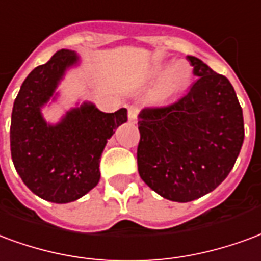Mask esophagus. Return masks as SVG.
<instances>
[{
	"label": "esophagus",
	"mask_w": 261,
	"mask_h": 261,
	"mask_svg": "<svg viewBox=\"0 0 261 261\" xmlns=\"http://www.w3.org/2000/svg\"><path fill=\"white\" fill-rule=\"evenodd\" d=\"M138 115H139L138 107H133V106H130V107L128 108V119H129V122H132V123L136 122V121H138Z\"/></svg>",
	"instance_id": "1"
}]
</instances>
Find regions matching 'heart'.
Masks as SVG:
<instances>
[{
  "instance_id": "b5f03b06",
  "label": "heart",
  "mask_w": 261,
  "mask_h": 261,
  "mask_svg": "<svg viewBox=\"0 0 261 261\" xmlns=\"http://www.w3.org/2000/svg\"><path fill=\"white\" fill-rule=\"evenodd\" d=\"M164 68H160L157 70V75L163 73ZM192 79V72L185 64H176L168 70V73L165 75L164 81L161 82V85L157 89V97L159 98H170V97L179 94L180 91H184L186 87L189 86Z\"/></svg>"
}]
</instances>
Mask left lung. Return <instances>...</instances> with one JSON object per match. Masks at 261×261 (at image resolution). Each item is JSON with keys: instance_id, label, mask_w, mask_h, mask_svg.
Here are the masks:
<instances>
[{"instance_id": "left-lung-1", "label": "left lung", "mask_w": 261, "mask_h": 261, "mask_svg": "<svg viewBox=\"0 0 261 261\" xmlns=\"http://www.w3.org/2000/svg\"><path fill=\"white\" fill-rule=\"evenodd\" d=\"M197 81L185 96L139 114L140 178L164 199L186 203L214 191L242 147L243 114L233 87L188 55Z\"/></svg>"}]
</instances>
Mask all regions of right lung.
Wrapping results in <instances>:
<instances>
[{"label":"right lung","mask_w":261,"mask_h":261,"mask_svg":"<svg viewBox=\"0 0 261 261\" xmlns=\"http://www.w3.org/2000/svg\"><path fill=\"white\" fill-rule=\"evenodd\" d=\"M77 61L73 51H57L47 64L30 72L13 102V165L34 195L53 203L77 200L98 184L102 150L115 129L128 121L126 108L108 114L83 102L66 112L61 122H45L41 107Z\"/></svg>","instance_id":"add662e5"}]
</instances>
